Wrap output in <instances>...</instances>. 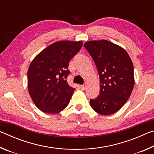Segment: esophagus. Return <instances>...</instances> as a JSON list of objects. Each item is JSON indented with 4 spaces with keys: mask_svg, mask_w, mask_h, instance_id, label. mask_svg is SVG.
I'll use <instances>...</instances> for the list:
<instances>
[{
    "mask_svg": "<svg viewBox=\"0 0 154 154\" xmlns=\"http://www.w3.org/2000/svg\"><path fill=\"white\" fill-rule=\"evenodd\" d=\"M81 88H82V90H85V89H86L87 88V85L85 84H83V85H81Z\"/></svg>",
    "mask_w": 154,
    "mask_h": 154,
    "instance_id": "1",
    "label": "esophagus"
}]
</instances>
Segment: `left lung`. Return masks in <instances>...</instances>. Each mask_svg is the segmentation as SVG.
Masks as SVG:
<instances>
[{
  "mask_svg": "<svg viewBox=\"0 0 154 154\" xmlns=\"http://www.w3.org/2000/svg\"><path fill=\"white\" fill-rule=\"evenodd\" d=\"M94 61L100 78V94L90 104L103 116L116 113L129 98L134 84V67L127 52L106 40L84 44Z\"/></svg>",
  "mask_w": 154,
  "mask_h": 154,
  "instance_id": "obj_1",
  "label": "left lung"
}]
</instances>
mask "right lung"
Wrapping results in <instances>:
<instances>
[{"mask_svg":"<svg viewBox=\"0 0 154 154\" xmlns=\"http://www.w3.org/2000/svg\"><path fill=\"white\" fill-rule=\"evenodd\" d=\"M81 41H60L38 54L28 71V92L44 113H58L69 105L74 92L67 82L69 62L82 48Z\"/></svg>","mask_w":154,"mask_h":154,"instance_id":"add662e5","label":"right lung"}]
</instances>
